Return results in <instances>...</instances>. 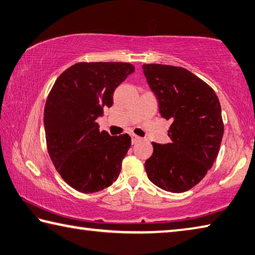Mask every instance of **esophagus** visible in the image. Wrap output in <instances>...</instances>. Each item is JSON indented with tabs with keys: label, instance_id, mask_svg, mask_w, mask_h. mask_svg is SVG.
Returning <instances> with one entry per match:
<instances>
[{
	"label": "esophagus",
	"instance_id": "34e87169",
	"mask_svg": "<svg viewBox=\"0 0 255 255\" xmlns=\"http://www.w3.org/2000/svg\"><path fill=\"white\" fill-rule=\"evenodd\" d=\"M131 142L132 143H136V142H138V141H140L141 140V138L139 137V136H137V135H135V133H131Z\"/></svg>",
	"mask_w": 255,
	"mask_h": 255
}]
</instances>
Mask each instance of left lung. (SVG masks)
Returning <instances> with one entry per match:
<instances>
[{
	"label": "left lung",
	"mask_w": 255,
	"mask_h": 255,
	"mask_svg": "<svg viewBox=\"0 0 255 255\" xmlns=\"http://www.w3.org/2000/svg\"><path fill=\"white\" fill-rule=\"evenodd\" d=\"M142 69L160 116L173 122L170 142H152L154 151L145 161L147 176L164 191L186 192L204 178L219 154L224 132L219 98L187 69L157 63Z\"/></svg>",
	"instance_id": "left-lung-1"
}]
</instances>
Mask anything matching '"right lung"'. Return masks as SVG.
Wrapping results in <instances>:
<instances>
[{
  "label": "right lung",
  "mask_w": 255,
  "mask_h": 255,
  "mask_svg": "<svg viewBox=\"0 0 255 255\" xmlns=\"http://www.w3.org/2000/svg\"><path fill=\"white\" fill-rule=\"evenodd\" d=\"M133 71L127 62H79L63 71L50 91L43 118L48 152L62 179L78 192L103 191L118 178L131 138L100 131L96 120Z\"/></svg>",
  "instance_id": "add662e5"
}]
</instances>
